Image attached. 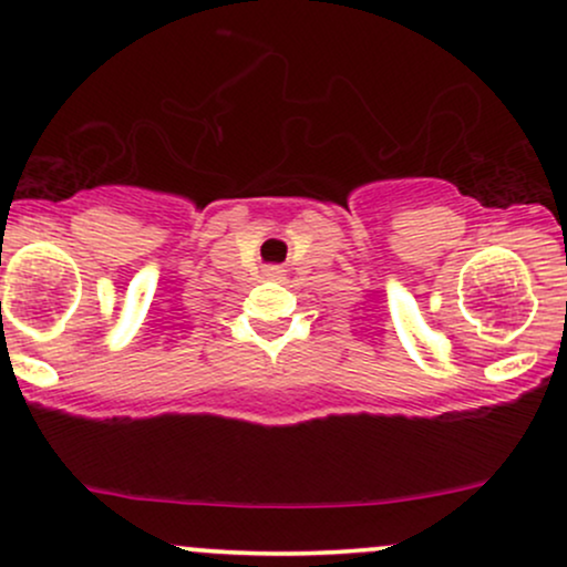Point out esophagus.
Returning a JSON list of instances; mask_svg holds the SVG:
<instances>
[{
  "label": "esophagus",
  "instance_id": "esophagus-1",
  "mask_svg": "<svg viewBox=\"0 0 567 567\" xmlns=\"http://www.w3.org/2000/svg\"><path fill=\"white\" fill-rule=\"evenodd\" d=\"M264 277H269V279H277V277H282V266H277V264H269V266H264Z\"/></svg>",
  "mask_w": 567,
  "mask_h": 567
}]
</instances>
